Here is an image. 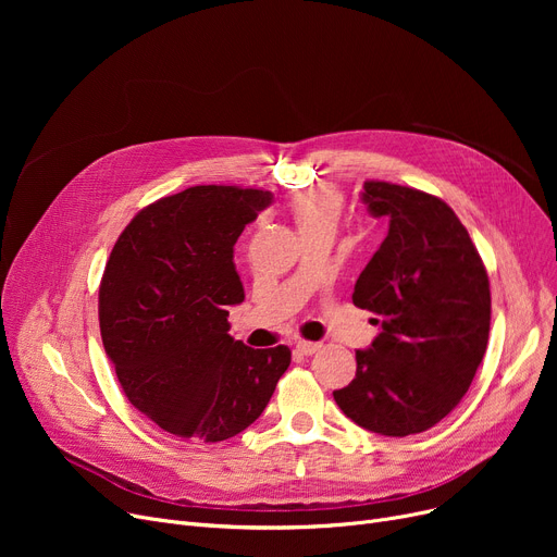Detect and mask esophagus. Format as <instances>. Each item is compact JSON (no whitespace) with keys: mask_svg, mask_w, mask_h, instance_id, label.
<instances>
[{"mask_svg":"<svg viewBox=\"0 0 557 557\" xmlns=\"http://www.w3.org/2000/svg\"><path fill=\"white\" fill-rule=\"evenodd\" d=\"M296 349L300 355H305V357H311V355H315L318 349H320V343H311V341H298L296 343Z\"/></svg>","mask_w":557,"mask_h":557,"instance_id":"obj_1","label":"esophagus"}]
</instances>
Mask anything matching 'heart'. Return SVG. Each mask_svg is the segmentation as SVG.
<instances>
[{
	"mask_svg": "<svg viewBox=\"0 0 557 557\" xmlns=\"http://www.w3.org/2000/svg\"><path fill=\"white\" fill-rule=\"evenodd\" d=\"M290 214L300 232L315 227H336L341 216V198L334 191H300L290 200Z\"/></svg>",
	"mask_w": 557,
	"mask_h": 557,
	"instance_id": "obj_1",
	"label": "heart"
}]
</instances>
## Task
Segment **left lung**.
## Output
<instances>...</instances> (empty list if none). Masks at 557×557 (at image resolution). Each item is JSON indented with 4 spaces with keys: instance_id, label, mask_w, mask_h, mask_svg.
<instances>
[{
    "instance_id": "1",
    "label": "left lung",
    "mask_w": 557,
    "mask_h": 557,
    "mask_svg": "<svg viewBox=\"0 0 557 557\" xmlns=\"http://www.w3.org/2000/svg\"><path fill=\"white\" fill-rule=\"evenodd\" d=\"M363 202L391 227L352 302L382 318V334L357 349V376L334 399L359 426L404 437L435 426L470 391L490 336V280L443 198L366 181Z\"/></svg>"
}]
</instances>
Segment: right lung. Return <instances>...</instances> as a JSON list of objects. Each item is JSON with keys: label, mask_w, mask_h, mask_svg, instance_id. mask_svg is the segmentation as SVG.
Listing matches in <instances>:
<instances>
[{"label": "right lung", "mask_w": 557, "mask_h": 557, "mask_svg": "<svg viewBox=\"0 0 557 557\" xmlns=\"http://www.w3.org/2000/svg\"><path fill=\"white\" fill-rule=\"evenodd\" d=\"M271 202L252 187H189L139 210L106 263V355L137 411L183 441L242 433L290 363L286 345L252 349L227 334V307L244 300L232 248Z\"/></svg>", "instance_id": "obj_1"}]
</instances>
